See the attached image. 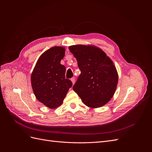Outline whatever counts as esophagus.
<instances>
[{"label": "esophagus", "mask_w": 152, "mask_h": 152, "mask_svg": "<svg viewBox=\"0 0 152 152\" xmlns=\"http://www.w3.org/2000/svg\"><path fill=\"white\" fill-rule=\"evenodd\" d=\"M71 82H72V83H73V84H74L75 83V77H72L71 79Z\"/></svg>", "instance_id": "1"}]
</instances>
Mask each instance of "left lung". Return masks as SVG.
Wrapping results in <instances>:
<instances>
[{"label": "left lung", "mask_w": 152, "mask_h": 152, "mask_svg": "<svg viewBox=\"0 0 152 152\" xmlns=\"http://www.w3.org/2000/svg\"><path fill=\"white\" fill-rule=\"evenodd\" d=\"M68 48L81 70L73 87L74 91L87 107L95 108L105 105L113 97L118 81L113 62L95 46L80 44Z\"/></svg>", "instance_id": "1"}]
</instances>
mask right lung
<instances>
[{"instance_id":"1","label":"right lung","mask_w":152,"mask_h":152,"mask_svg":"<svg viewBox=\"0 0 152 152\" xmlns=\"http://www.w3.org/2000/svg\"><path fill=\"white\" fill-rule=\"evenodd\" d=\"M65 49L55 46L44 52L32 72V88L36 99L50 108L62 104L73 83L65 78L66 68L60 64Z\"/></svg>"}]
</instances>
